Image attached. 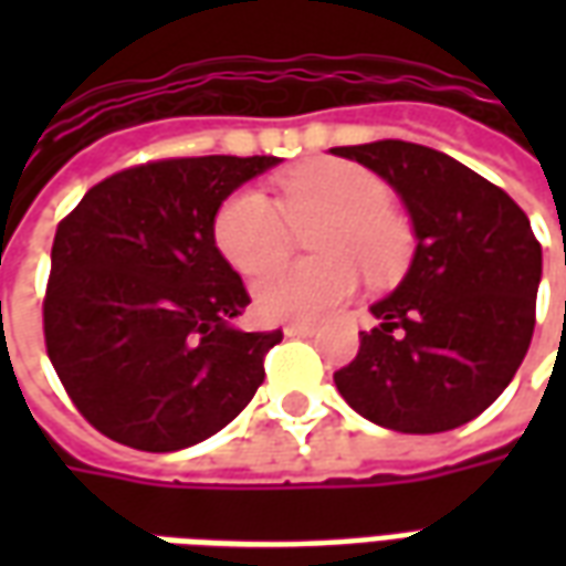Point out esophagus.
Wrapping results in <instances>:
<instances>
[{
  "mask_svg": "<svg viewBox=\"0 0 566 566\" xmlns=\"http://www.w3.org/2000/svg\"><path fill=\"white\" fill-rule=\"evenodd\" d=\"M284 333H287V336H315V327H312V324H287Z\"/></svg>",
  "mask_w": 566,
  "mask_h": 566,
  "instance_id": "1",
  "label": "esophagus"
}]
</instances>
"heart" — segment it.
Here are the masks:
<instances>
[{"label": "heart", "instance_id": "1", "mask_svg": "<svg viewBox=\"0 0 566 566\" xmlns=\"http://www.w3.org/2000/svg\"><path fill=\"white\" fill-rule=\"evenodd\" d=\"M282 202L242 187L214 218V242L242 275H260L287 258L296 233L321 260L287 263L254 284V308L266 321H318L357 287L400 275L412 251L406 221L391 209L388 181L348 160H315L279 181Z\"/></svg>", "mask_w": 566, "mask_h": 566}]
</instances>
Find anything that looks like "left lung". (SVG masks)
Here are the masks:
<instances>
[{
	"label": "left lung",
	"mask_w": 566,
	"mask_h": 566,
	"mask_svg": "<svg viewBox=\"0 0 566 566\" xmlns=\"http://www.w3.org/2000/svg\"><path fill=\"white\" fill-rule=\"evenodd\" d=\"M400 193L416 230L403 282L373 303L376 327L333 381L357 416L442 433L482 416L534 336L543 248L506 190L442 150L381 139L331 148Z\"/></svg>",
	"instance_id": "1"
}]
</instances>
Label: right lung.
Masks as SVG:
<instances>
[{
  "mask_svg": "<svg viewBox=\"0 0 566 566\" xmlns=\"http://www.w3.org/2000/svg\"><path fill=\"white\" fill-rule=\"evenodd\" d=\"M279 157H178L91 187L60 221L44 345L99 433L139 451L214 437L263 385L282 331L245 333L251 303L214 245V214Z\"/></svg>",
  "mask_w": 566,
  "mask_h": 566,
  "instance_id": "add662e5",
  "label": "right lung"
}]
</instances>
